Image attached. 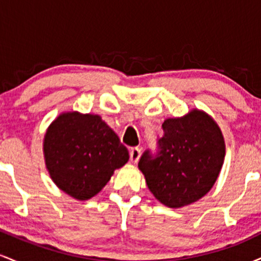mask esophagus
Instances as JSON below:
<instances>
[{"mask_svg":"<svg viewBox=\"0 0 261 261\" xmlns=\"http://www.w3.org/2000/svg\"><path fill=\"white\" fill-rule=\"evenodd\" d=\"M141 157V149L137 147H133L130 149V161L133 163H137Z\"/></svg>","mask_w":261,"mask_h":261,"instance_id":"1","label":"esophagus"}]
</instances>
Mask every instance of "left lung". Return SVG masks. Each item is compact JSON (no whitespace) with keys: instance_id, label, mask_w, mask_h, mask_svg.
<instances>
[{"instance_id":"1","label":"left lung","mask_w":261,"mask_h":261,"mask_svg":"<svg viewBox=\"0 0 261 261\" xmlns=\"http://www.w3.org/2000/svg\"><path fill=\"white\" fill-rule=\"evenodd\" d=\"M162 127L157 157L146 151L139 169L158 201L179 208L211 190L223 166L226 143L217 122L200 109L166 119Z\"/></svg>"}]
</instances>
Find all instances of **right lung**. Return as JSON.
Wrapping results in <instances>:
<instances>
[{"label":"right lung","instance_id":"obj_1","mask_svg":"<svg viewBox=\"0 0 261 261\" xmlns=\"http://www.w3.org/2000/svg\"><path fill=\"white\" fill-rule=\"evenodd\" d=\"M43 152L50 178L73 199L88 200L127 163L128 151L97 114L61 113L44 135Z\"/></svg>","mask_w":261,"mask_h":261}]
</instances>
